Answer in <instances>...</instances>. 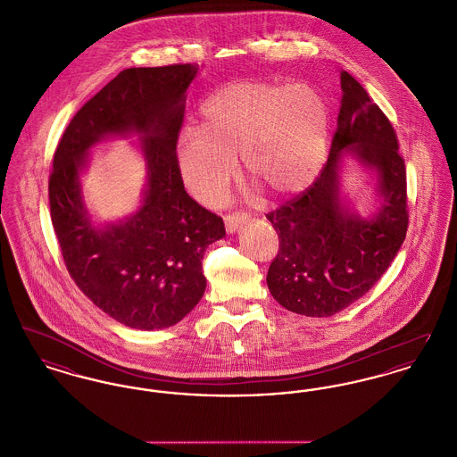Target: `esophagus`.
<instances>
[{"instance_id": "34e87169", "label": "esophagus", "mask_w": 457, "mask_h": 457, "mask_svg": "<svg viewBox=\"0 0 457 457\" xmlns=\"http://www.w3.org/2000/svg\"><path fill=\"white\" fill-rule=\"evenodd\" d=\"M248 216L245 212H233V214H226L224 216V224H226V231L228 233H235L239 228L246 222Z\"/></svg>"}]
</instances>
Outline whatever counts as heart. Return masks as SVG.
Masks as SVG:
<instances>
[{"label":"heart","instance_id":"heart-1","mask_svg":"<svg viewBox=\"0 0 457 457\" xmlns=\"http://www.w3.org/2000/svg\"><path fill=\"white\" fill-rule=\"evenodd\" d=\"M327 138L328 109L319 90L239 80L207 97L200 133L179 137L178 162L188 190L204 204L224 196L239 157L267 194L293 196L320 173Z\"/></svg>","mask_w":457,"mask_h":457}]
</instances>
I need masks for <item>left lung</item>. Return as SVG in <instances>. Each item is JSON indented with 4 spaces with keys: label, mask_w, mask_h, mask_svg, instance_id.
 <instances>
[{
    "label": "left lung",
    "mask_w": 457,
    "mask_h": 457,
    "mask_svg": "<svg viewBox=\"0 0 457 457\" xmlns=\"http://www.w3.org/2000/svg\"><path fill=\"white\" fill-rule=\"evenodd\" d=\"M341 87L337 129L322 171L267 214L279 237L267 286L276 302L306 317H330L360 300L391 265L410 222L406 166L389 118L348 71L341 73ZM345 152L379 173L383 205L371 220L349 215L338 204L337 170Z\"/></svg>",
    "instance_id": "left-lung-1"
}]
</instances>
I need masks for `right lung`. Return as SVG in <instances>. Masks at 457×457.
I'll list each match as a JSON object with an SVG mask.
<instances>
[{
	"instance_id": "add662e5",
	"label": "right lung",
	"mask_w": 457,
	"mask_h": 457,
	"mask_svg": "<svg viewBox=\"0 0 457 457\" xmlns=\"http://www.w3.org/2000/svg\"><path fill=\"white\" fill-rule=\"evenodd\" d=\"M198 65L127 68L68 123L49 174V209L66 270L96 306L123 326H174L205 291V248L226 235L218 214L185 192L176 142L185 92ZM143 135L150 181L141 211L125 223L91 226L78 171L103 136Z\"/></svg>"
}]
</instances>
